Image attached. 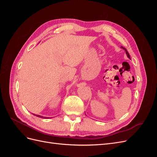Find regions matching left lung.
Wrapping results in <instances>:
<instances>
[{"label": "left lung", "mask_w": 157, "mask_h": 157, "mask_svg": "<svg viewBox=\"0 0 157 157\" xmlns=\"http://www.w3.org/2000/svg\"><path fill=\"white\" fill-rule=\"evenodd\" d=\"M121 48H123V49H124V50H125V52H126V55H127V56H128V58H130V57L129 53H128V51L126 50V49L125 48H124V47H122V46H121Z\"/></svg>", "instance_id": "left-lung-1"}]
</instances>
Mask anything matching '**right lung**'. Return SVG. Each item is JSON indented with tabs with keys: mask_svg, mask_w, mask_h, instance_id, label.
<instances>
[{
	"mask_svg": "<svg viewBox=\"0 0 157 157\" xmlns=\"http://www.w3.org/2000/svg\"><path fill=\"white\" fill-rule=\"evenodd\" d=\"M33 115H34L38 117H40V118H48L50 117H42V116H40V115H35V114H33Z\"/></svg>",
	"mask_w": 157,
	"mask_h": 157,
	"instance_id": "obj_1",
	"label": "right lung"
}]
</instances>
